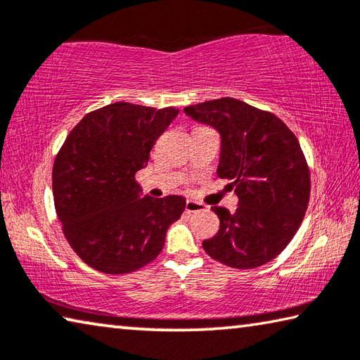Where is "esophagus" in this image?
I'll use <instances>...</instances> for the list:
<instances>
[{
	"mask_svg": "<svg viewBox=\"0 0 360 360\" xmlns=\"http://www.w3.org/2000/svg\"><path fill=\"white\" fill-rule=\"evenodd\" d=\"M206 206L203 203L195 202V200H187L186 202V211L187 212H198V211H205Z\"/></svg>",
	"mask_w": 360,
	"mask_h": 360,
	"instance_id": "esophagus-1",
	"label": "esophagus"
}]
</instances>
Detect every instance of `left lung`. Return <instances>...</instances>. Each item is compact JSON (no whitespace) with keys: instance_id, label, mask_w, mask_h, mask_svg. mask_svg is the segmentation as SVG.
<instances>
[{"instance_id":"obj_1","label":"left lung","mask_w":360,"mask_h":360,"mask_svg":"<svg viewBox=\"0 0 360 360\" xmlns=\"http://www.w3.org/2000/svg\"><path fill=\"white\" fill-rule=\"evenodd\" d=\"M221 135L217 176L231 181L238 208L212 206L221 225L203 249L224 265L249 270L276 257L294 238L309 202L300 143L275 114L235 98L184 108Z\"/></svg>"}]
</instances>
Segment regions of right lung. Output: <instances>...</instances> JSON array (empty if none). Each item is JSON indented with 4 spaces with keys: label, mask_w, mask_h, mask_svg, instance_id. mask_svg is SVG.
<instances>
[{
    "label": "right lung",
    "mask_w": 360,
    "mask_h": 360,
    "mask_svg": "<svg viewBox=\"0 0 360 360\" xmlns=\"http://www.w3.org/2000/svg\"><path fill=\"white\" fill-rule=\"evenodd\" d=\"M178 114L117 101L89 112L65 139L52 169L53 203L70 246L95 270L124 275L148 265L184 211V197H143L135 181Z\"/></svg>",
    "instance_id": "1"
}]
</instances>
